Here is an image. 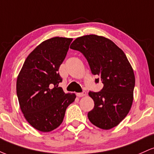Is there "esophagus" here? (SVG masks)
Listing matches in <instances>:
<instances>
[{"instance_id": "1", "label": "esophagus", "mask_w": 154, "mask_h": 154, "mask_svg": "<svg viewBox=\"0 0 154 154\" xmlns=\"http://www.w3.org/2000/svg\"><path fill=\"white\" fill-rule=\"evenodd\" d=\"M77 95L78 97H84L86 95V92L85 91H83L82 93H77Z\"/></svg>"}]
</instances>
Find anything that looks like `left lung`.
<instances>
[{
  "label": "left lung",
  "mask_w": 154,
  "mask_h": 154,
  "mask_svg": "<svg viewBox=\"0 0 154 154\" xmlns=\"http://www.w3.org/2000/svg\"><path fill=\"white\" fill-rule=\"evenodd\" d=\"M70 48L80 51L89 63L93 75L98 76L103 88L89 92L94 108L88 114L95 126L103 130L117 126L131 109L135 78L126 55L105 37L89 35L75 39Z\"/></svg>",
  "instance_id": "left-lung-1"
}]
</instances>
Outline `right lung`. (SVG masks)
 <instances>
[{
    "mask_svg": "<svg viewBox=\"0 0 154 154\" xmlns=\"http://www.w3.org/2000/svg\"><path fill=\"white\" fill-rule=\"evenodd\" d=\"M72 38L55 37L38 45L26 57L17 80V94L24 116L40 132L55 130L62 123L75 93L59 87V67Z\"/></svg>",
    "mask_w": 154,
    "mask_h": 154,
    "instance_id": "1",
    "label": "right lung"
}]
</instances>
